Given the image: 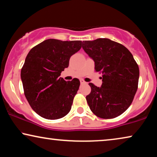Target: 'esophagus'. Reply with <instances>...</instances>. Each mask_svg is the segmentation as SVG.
Listing matches in <instances>:
<instances>
[{
  "label": "esophagus",
  "instance_id": "34e87169",
  "mask_svg": "<svg viewBox=\"0 0 157 157\" xmlns=\"http://www.w3.org/2000/svg\"><path fill=\"white\" fill-rule=\"evenodd\" d=\"M80 84L81 85H85V84H86V82H85L84 80H80Z\"/></svg>",
  "mask_w": 157,
  "mask_h": 157
}]
</instances>
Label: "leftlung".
<instances>
[{
    "label": "left lung",
    "instance_id": "1",
    "mask_svg": "<svg viewBox=\"0 0 157 157\" xmlns=\"http://www.w3.org/2000/svg\"><path fill=\"white\" fill-rule=\"evenodd\" d=\"M82 49L101 73V87L89 83L86 100L91 111L101 118H114L128 109L138 89L139 68L124 45L109 39L83 41Z\"/></svg>",
    "mask_w": 157,
    "mask_h": 157
}]
</instances>
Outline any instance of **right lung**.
<instances>
[{
    "label": "right lung",
    "mask_w": 157,
    "mask_h": 157,
    "mask_svg": "<svg viewBox=\"0 0 157 157\" xmlns=\"http://www.w3.org/2000/svg\"><path fill=\"white\" fill-rule=\"evenodd\" d=\"M81 41L49 39L30 50L21 71L24 95L31 108L44 118L56 120L70 111L80 87L78 79L67 82L60 75Z\"/></svg>",
    "instance_id": "add662e5"
}]
</instances>
